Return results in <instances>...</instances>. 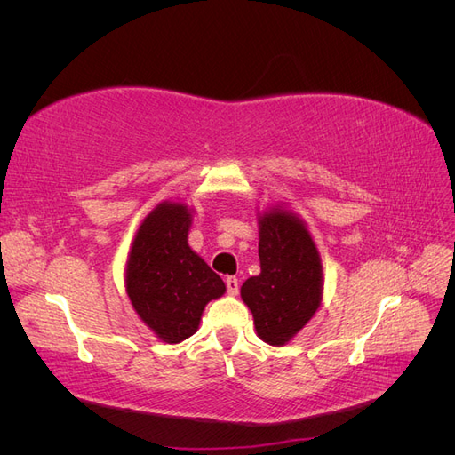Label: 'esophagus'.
I'll list each match as a JSON object with an SVG mask.
<instances>
[{"label":"esophagus","mask_w":455,"mask_h":455,"mask_svg":"<svg viewBox=\"0 0 455 455\" xmlns=\"http://www.w3.org/2000/svg\"><path fill=\"white\" fill-rule=\"evenodd\" d=\"M226 288H228V294L237 296V292H239V279L237 277H228L226 279Z\"/></svg>","instance_id":"34e87169"}]
</instances>
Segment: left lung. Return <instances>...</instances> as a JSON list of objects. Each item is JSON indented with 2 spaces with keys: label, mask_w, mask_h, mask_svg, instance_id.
Returning a JSON list of instances; mask_svg holds the SVG:
<instances>
[{
  "label": "left lung",
  "mask_w": 455,
  "mask_h": 455,
  "mask_svg": "<svg viewBox=\"0 0 455 455\" xmlns=\"http://www.w3.org/2000/svg\"><path fill=\"white\" fill-rule=\"evenodd\" d=\"M259 275L246 279L241 298L252 311L258 336L284 346L319 309L323 266L306 226L275 209L259 218Z\"/></svg>",
  "instance_id": "8db88e82"
}]
</instances>
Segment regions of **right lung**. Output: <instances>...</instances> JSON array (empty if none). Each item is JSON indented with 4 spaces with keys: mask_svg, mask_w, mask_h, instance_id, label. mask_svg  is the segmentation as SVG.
I'll return each mask as SVG.
<instances>
[{
    "mask_svg": "<svg viewBox=\"0 0 455 455\" xmlns=\"http://www.w3.org/2000/svg\"><path fill=\"white\" fill-rule=\"evenodd\" d=\"M191 214L161 203L136 231L127 259V294L134 311L167 343L194 336L204 306L226 284L188 244Z\"/></svg>",
    "mask_w": 455,
    "mask_h": 455,
    "instance_id": "1",
    "label": "right lung"
}]
</instances>
